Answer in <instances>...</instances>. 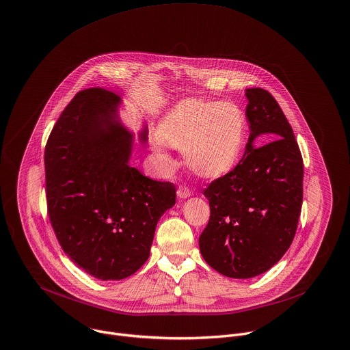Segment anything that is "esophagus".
Returning a JSON list of instances; mask_svg holds the SVG:
<instances>
[{
	"label": "esophagus",
	"mask_w": 350,
	"mask_h": 350,
	"mask_svg": "<svg viewBox=\"0 0 350 350\" xmlns=\"http://www.w3.org/2000/svg\"><path fill=\"white\" fill-rule=\"evenodd\" d=\"M192 195V192L189 191V188H187V187H184V185H180L178 187V189H177V196H178V199H187V198H189Z\"/></svg>",
	"instance_id": "1"
}]
</instances>
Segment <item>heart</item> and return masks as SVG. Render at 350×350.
I'll return each instance as SVG.
<instances>
[{
    "label": "heart",
    "instance_id": "obj_1",
    "mask_svg": "<svg viewBox=\"0 0 350 350\" xmlns=\"http://www.w3.org/2000/svg\"><path fill=\"white\" fill-rule=\"evenodd\" d=\"M159 139L152 150L163 154L166 146L184 150L188 167L202 178H219L234 169L242 155L246 122L232 103L199 98L180 101L162 120Z\"/></svg>",
    "mask_w": 350,
    "mask_h": 350
}]
</instances>
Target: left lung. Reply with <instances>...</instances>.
<instances>
[{
	"label": "left lung",
	"instance_id": "1",
	"mask_svg": "<svg viewBox=\"0 0 350 350\" xmlns=\"http://www.w3.org/2000/svg\"><path fill=\"white\" fill-rule=\"evenodd\" d=\"M246 97L245 155L204 189L210 219L199 238L204 261L234 279L258 276L284 256L302 206L304 162L286 115L261 88L246 89ZM261 135L273 142L254 148Z\"/></svg>",
	"mask_w": 350,
	"mask_h": 350
}]
</instances>
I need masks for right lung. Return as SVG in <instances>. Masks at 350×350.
Here are the masks:
<instances>
[{"label":"right lung","instance_id":"add662e5","mask_svg":"<svg viewBox=\"0 0 350 350\" xmlns=\"http://www.w3.org/2000/svg\"><path fill=\"white\" fill-rule=\"evenodd\" d=\"M122 100L90 88L60 113L45 147L51 224L66 256L100 280H121L150 257L155 228L176 203L172 183L129 165L135 133L120 118ZM148 129L139 132L147 143Z\"/></svg>","mask_w":350,"mask_h":350}]
</instances>
